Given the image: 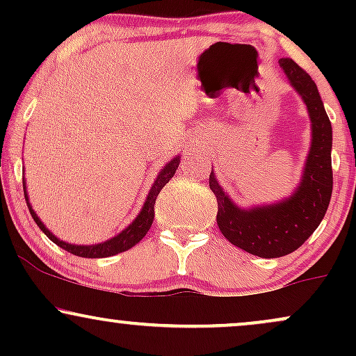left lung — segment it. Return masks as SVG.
Wrapping results in <instances>:
<instances>
[{"label": "left lung", "instance_id": "8db88e82", "mask_svg": "<svg viewBox=\"0 0 356 356\" xmlns=\"http://www.w3.org/2000/svg\"><path fill=\"white\" fill-rule=\"evenodd\" d=\"M280 67L303 97L313 124L312 149L298 191L275 206L243 211L224 194L214 174L209 175V187L218 201V226L224 238L249 254L269 259L296 251L313 234L325 218L333 191L332 124L316 85L291 58H281Z\"/></svg>", "mask_w": 356, "mask_h": 356}]
</instances>
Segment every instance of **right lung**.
Returning a JSON list of instances; mask_svg holds the SVG:
<instances>
[{
  "label": "right lung",
  "mask_w": 356,
  "mask_h": 356,
  "mask_svg": "<svg viewBox=\"0 0 356 356\" xmlns=\"http://www.w3.org/2000/svg\"><path fill=\"white\" fill-rule=\"evenodd\" d=\"M177 165H179V159H174V161H170L169 164H167L164 169L161 170V174H159L157 181L154 182L152 189H150V192H149V197H147V201L144 204V209H142L140 214H138V218L134 220V222L130 224V226L127 227L125 231H122L120 234L115 236V238H113V239L107 241V243L95 244V246H73V244H67V243H63V241L56 239L55 236H53L51 232L43 226L42 220L38 219V216H36L35 212H33V209H31V207H30V202H28L26 191H24V199H26L28 209H30L31 218H33L35 222L38 224L40 229H42L44 234H47V238H50L53 243L58 244V246L63 248L65 251L72 252V254L80 256V257H108V256H115V254H118V252H124V251H127V249L136 246L138 241H140L147 234V231L150 229V226H152V220H154V204H155V199H157L159 192L162 191V187H164L165 184L174 177ZM23 189H24V187H23Z\"/></svg>",
  "instance_id": "obj_1"
}]
</instances>
